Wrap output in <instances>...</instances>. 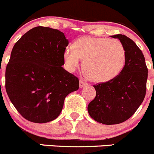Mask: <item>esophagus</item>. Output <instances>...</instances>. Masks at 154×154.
Returning a JSON list of instances; mask_svg holds the SVG:
<instances>
[{
  "mask_svg": "<svg viewBox=\"0 0 154 154\" xmlns=\"http://www.w3.org/2000/svg\"><path fill=\"white\" fill-rule=\"evenodd\" d=\"M88 85V83L85 82H84L83 80H80L79 81V86H80V88H83L84 86H85V85Z\"/></svg>",
  "mask_w": 154,
  "mask_h": 154,
  "instance_id": "34e87169",
  "label": "esophagus"
}]
</instances>
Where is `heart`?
<instances>
[{
  "mask_svg": "<svg viewBox=\"0 0 154 154\" xmlns=\"http://www.w3.org/2000/svg\"><path fill=\"white\" fill-rule=\"evenodd\" d=\"M63 51V61L70 72H73L82 61V69L90 80L107 82L118 76L126 62V50L117 39L82 36Z\"/></svg>",
  "mask_w": 154,
  "mask_h": 154,
  "instance_id": "obj_1",
  "label": "heart"
}]
</instances>
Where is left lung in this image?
Segmentation results:
<instances>
[{
	"instance_id": "obj_1",
	"label": "left lung",
	"mask_w": 154,
	"mask_h": 154,
	"mask_svg": "<svg viewBox=\"0 0 154 154\" xmlns=\"http://www.w3.org/2000/svg\"><path fill=\"white\" fill-rule=\"evenodd\" d=\"M118 38L126 50V62L121 73L112 80L94 85L96 97L88 106L90 116L106 125L124 122L134 115L146 94L147 67L144 54L125 35Z\"/></svg>"
}]
</instances>
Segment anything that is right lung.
<instances>
[{"mask_svg": "<svg viewBox=\"0 0 154 154\" xmlns=\"http://www.w3.org/2000/svg\"><path fill=\"white\" fill-rule=\"evenodd\" d=\"M68 43L63 32L38 26L13 46L5 88L11 103L27 121L43 124L56 119L66 96L79 89V79L62 67Z\"/></svg>", "mask_w": 154, "mask_h": 154, "instance_id": "right-lung-1", "label": "right lung"}]
</instances>
